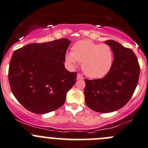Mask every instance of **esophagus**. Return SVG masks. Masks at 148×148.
<instances>
[{
  "mask_svg": "<svg viewBox=\"0 0 148 148\" xmlns=\"http://www.w3.org/2000/svg\"><path fill=\"white\" fill-rule=\"evenodd\" d=\"M84 79V77H82V75H81V74H77V79Z\"/></svg>",
  "mask_w": 148,
  "mask_h": 148,
  "instance_id": "obj_1",
  "label": "esophagus"
}]
</instances>
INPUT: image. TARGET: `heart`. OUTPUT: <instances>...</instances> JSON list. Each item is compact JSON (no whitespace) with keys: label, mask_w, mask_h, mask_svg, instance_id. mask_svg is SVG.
<instances>
[{"label":"heart","mask_w":148,"mask_h":148,"mask_svg":"<svg viewBox=\"0 0 148 148\" xmlns=\"http://www.w3.org/2000/svg\"><path fill=\"white\" fill-rule=\"evenodd\" d=\"M66 60L74 66L82 63L84 73L88 77L99 79L107 75L112 66L113 52L109 45L97 44L90 40H81L72 47L71 52L66 55Z\"/></svg>","instance_id":"1"}]
</instances>
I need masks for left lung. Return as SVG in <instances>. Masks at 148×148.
Instances as JSON below:
<instances>
[{
    "label": "left lung",
    "mask_w": 148,
    "mask_h": 148,
    "mask_svg": "<svg viewBox=\"0 0 148 148\" xmlns=\"http://www.w3.org/2000/svg\"><path fill=\"white\" fill-rule=\"evenodd\" d=\"M114 56L112 66L104 77L89 80L85 79V103L92 110L101 113L117 111L128 103L136 88L139 65L131 49L118 41H105Z\"/></svg>",
    "instance_id": "8db88e82"
}]
</instances>
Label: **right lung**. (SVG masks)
Wrapping results in <instances>:
<instances>
[{
    "mask_svg": "<svg viewBox=\"0 0 148 148\" xmlns=\"http://www.w3.org/2000/svg\"><path fill=\"white\" fill-rule=\"evenodd\" d=\"M70 44L67 38H60L29 44L14 52L9 63V85L14 97L26 110L46 114L64 103L77 74L64 66Z\"/></svg>",
    "mask_w": 148,
    "mask_h": 148,
    "instance_id": "add662e5",
    "label": "right lung"
}]
</instances>
